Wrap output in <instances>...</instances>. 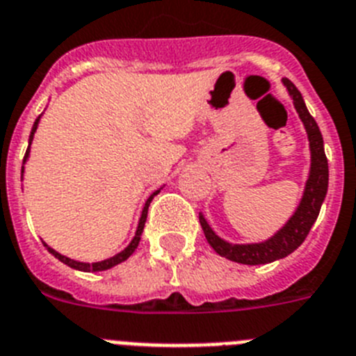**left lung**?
<instances>
[{"label":"left lung","mask_w":356,"mask_h":356,"mask_svg":"<svg viewBox=\"0 0 356 356\" xmlns=\"http://www.w3.org/2000/svg\"><path fill=\"white\" fill-rule=\"evenodd\" d=\"M283 84H285L286 91H289L290 98H292L293 107L298 111L302 125H305V131L308 134V143H310V172H308L305 191H302V197L293 215L290 216L286 224L280 231H276L265 242L231 243L218 236L211 229V225L208 224L206 216L199 213L200 225H202V231L206 234V240H208L209 245L215 249L216 254L224 256V258L231 259V261H236V264L264 265L292 254L305 242V238L308 236L312 225L315 224L317 216H319L321 206H323L324 199H326L327 159L326 154H324L323 134H321L317 122L308 113L299 89L289 79H283Z\"/></svg>","instance_id":"obj_1"}]
</instances>
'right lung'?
<instances>
[{
    "label": "right lung",
    "instance_id": "obj_1",
    "mask_svg": "<svg viewBox=\"0 0 356 356\" xmlns=\"http://www.w3.org/2000/svg\"><path fill=\"white\" fill-rule=\"evenodd\" d=\"M41 116H42V114H41ZM41 116H37V120H35V122H33L32 132H30V138H29V148H26V154H24L23 165H24V163H26V161H29V156H30V145H32V141H33V134H35L37 127H39V120H41ZM23 174H24V166H21V181H23ZM159 191H161V188H159V190H157V191H154L152 195H150V197H148V199H147V202H145L143 211H141V216H140V222H138V229H136V234H134V238H132V240H131V243H129V245H127L125 249H123V251H120L118 254L111 256V258L102 259V261H95V264H86V261H76V259H71V258H67V256L60 254V252H57V251H55V249H51V247H49L46 242H42V243H44V247H46V249H48L49 254H54L55 258L60 259V261H63L64 265H67V267H71V268H75V270H82V272H100V270H107V268L116 267V265H120V264H122V261H125V259L129 258V256H132V252H134L136 249H138V245H140L141 233H143L145 222H147L148 206H150V202H152V199L157 195V193H159Z\"/></svg>",
    "mask_w": 356,
    "mask_h": 356
}]
</instances>
